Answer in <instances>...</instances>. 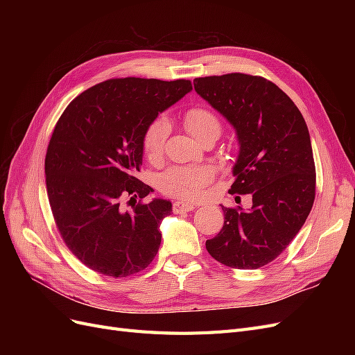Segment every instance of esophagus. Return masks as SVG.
I'll list each match as a JSON object with an SVG mask.
<instances>
[{
  "label": "esophagus",
  "mask_w": 355,
  "mask_h": 355,
  "mask_svg": "<svg viewBox=\"0 0 355 355\" xmlns=\"http://www.w3.org/2000/svg\"><path fill=\"white\" fill-rule=\"evenodd\" d=\"M196 209V206L192 202H185V201H175L173 202V211L175 213H188Z\"/></svg>",
  "instance_id": "esophagus-1"
}]
</instances>
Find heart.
<instances>
[{
  "instance_id": "b5f03b06",
  "label": "heart",
  "mask_w": 355,
  "mask_h": 355,
  "mask_svg": "<svg viewBox=\"0 0 355 355\" xmlns=\"http://www.w3.org/2000/svg\"><path fill=\"white\" fill-rule=\"evenodd\" d=\"M184 124L187 130L200 142L206 141L207 137L218 139L222 132L220 116L206 106H194L188 110L184 114ZM168 133L170 125L163 116L155 118L146 127L142 136V151L151 163H158L163 158ZM211 180L213 170L207 166H175L159 176L158 188L166 196L189 200L198 197L204 187L209 185Z\"/></svg>"
}]
</instances>
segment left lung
Listing matches in <instances>:
<instances>
[{"label": "left lung", "mask_w": 355, "mask_h": 355, "mask_svg": "<svg viewBox=\"0 0 355 355\" xmlns=\"http://www.w3.org/2000/svg\"><path fill=\"white\" fill-rule=\"evenodd\" d=\"M194 89L234 125L240 154L230 194H250L252 209L223 207L225 222L206 241L213 259L239 270L272 262L302 228L315 200V164L297 106L259 75L194 80Z\"/></svg>", "instance_id": "8db88e82"}]
</instances>
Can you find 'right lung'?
Listing matches in <instances>:
<instances>
[{
    "instance_id": "add662e5",
    "label": "right lung",
    "mask_w": 355,
    "mask_h": 355,
    "mask_svg": "<svg viewBox=\"0 0 355 355\" xmlns=\"http://www.w3.org/2000/svg\"><path fill=\"white\" fill-rule=\"evenodd\" d=\"M191 90L189 80H106L78 94L58 120L46 154L49 202L63 243L90 270L118 278L154 261L171 202L142 201L151 191L136 178L142 136ZM130 195L141 200L124 212L122 197Z\"/></svg>"
}]
</instances>
